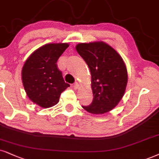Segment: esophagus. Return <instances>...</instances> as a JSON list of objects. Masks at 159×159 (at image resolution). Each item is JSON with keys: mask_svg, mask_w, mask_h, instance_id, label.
Wrapping results in <instances>:
<instances>
[{"mask_svg": "<svg viewBox=\"0 0 159 159\" xmlns=\"http://www.w3.org/2000/svg\"><path fill=\"white\" fill-rule=\"evenodd\" d=\"M74 90H78L80 89V85L79 84H78L77 83H75L74 84Z\"/></svg>", "mask_w": 159, "mask_h": 159, "instance_id": "1", "label": "esophagus"}]
</instances>
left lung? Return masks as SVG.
Listing matches in <instances>:
<instances>
[{
    "label": "left lung",
    "instance_id": "8db88e82",
    "mask_svg": "<svg viewBox=\"0 0 159 159\" xmlns=\"http://www.w3.org/2000/svg\"><path fill=\"white\" fill-rule=\"evenodd\" d=\"M76 49L89 66L93 99L83 106L93 114L106 113L122 99L127 84L126 65L120 54L103 41L79 43Z\"/></svg>",
    "mask_w": 159,
    "mask_h": 159
}]
</instances>
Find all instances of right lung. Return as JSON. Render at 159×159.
Wrapping results in <instances>:
<instances>
[{
  "instance_id": "add662e5",
  "label": "right lung",
  "mask_w": 159,
  "mask_h": 159,
  "mask_svg": "<svg viewBox=\"0 0 159 159\" xmlns=\"http://www.w3.org/2000/svg\"><path fill=\"white\" fill-rule=\"evenodd\" d=\"M68 46L67 43L44 45L32 52L23 65L21 75L27 97L43 108L57 105L62 92L70 86L57 66Z\"/></svg>"
}]
</instances>
